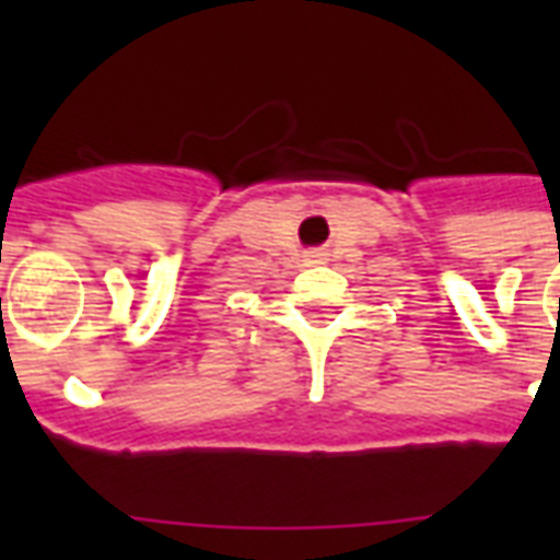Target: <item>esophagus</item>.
Returning a JSON list of instances; mask_svg holds the SVG:
<instances>
[{"mask_svg": "<svg viewBox=\"0 0 560 560\" xmlns=\"http://www.w3.org/2000/svg\"><path fill=\"white\" fill-rule=\"evenodd\" d=\"M305 258H307V264H323L325 261V253H323V249H311V253H307Z\"/></svg>", "mask_w": 560, "mask_h": 560, "instance_id": "esophagus-1", "label": "esophagus"}]
</instances>
